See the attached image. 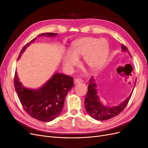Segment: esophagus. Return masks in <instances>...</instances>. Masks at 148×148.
<instances>
[{
    "instance_id": "obj_1",
    "label": "esophagus",
    "mask_w": 148,
    "mask_h": 148,
    "mask_svg": "<svg viewBox=\"0 0 148 148\" xmlns=\"http://www.w3.org/2000/svg\"><path fill=\"white\" fill-rule=\"evenodd\" d=\"M83 82V80L80 78H75V83L77 84V83H79Z\"/></svg>"
}]
</instances>
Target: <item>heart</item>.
Returning <instances> with one entry per match:
<instances>
[{
  "instance_id": "1",
  "label": "heart",
  "mask_w": 148,
  "mask_h": 148,
  "mask_svg": "<svg viewBox=\"0 0 148 148\" xmlns=\"http://www.w3.org/2000/svg\"><path fill=\"white\" fill-rule=\"evenodd\" d=\"M109 52V44L104 39L92 37L78 39L72 42L70 52L64 56V65L66 70L73 71L79 64L78 58L83 56L84 63L95 71L104 64Z\"/></svg>"
}]
</instances>
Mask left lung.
<instances>
[{
    "mask_svg": "<svg viewBox=\"0 0 148 148\" xmlns=\"http://www.w3.org/2000/svg\"><path fill=\"white\" fill-rule=\"evenodd\" d=\"M122 49L123 52H128L127 47L123 44L122 45ZM128 54L131 56L130 52H128ZM135 86V84L134 85V87ZM133 91L127 99L120 104L113 107L106 106L100 101L99 97L97 95L96 82L93 77H91L89 80L88 92L84 99L85 109L92 118L96 120H109L118 115L124 110L130 99Z\"/></svg>",
    "mask_w": 148,
    "mask_h": 148,
    "instance_id": "1",
    "label": "left lung"
}]
</instances>
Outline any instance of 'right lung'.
I'll use <instances>...</instances> for the list:
<instances>
[{
	"label": "right lung",
	"instance_id": "add662e5",
	"mask_svg": "<svg viewBox=\"0 0 148 148\" xmlns=\"http://www.w3.org/2000/svg\"><path fill=\"white\" fill-rule=\"evenodd\" d=\"M57 33H46L39 34L53 37ZM34 38L23 47L18 59ZM14 85L16 92L25 110L31 117L42 122H50L55 119L62 112L67 93L73 86V78L62 73H56L42 87L37 89L24 87L15 72Z\"/></svg>",
	"mask_w": 148,
	"mask_h": 148
}]
</instances>
